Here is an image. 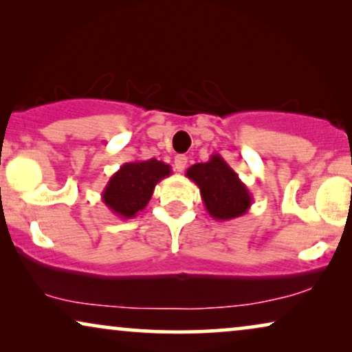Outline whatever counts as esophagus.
<instances>
[{"label": "esophagus", "instance_id": "34e87169", "mask_svg": "<svg viewBox=\"0 0 352 352\" xmlns=\"http://www.w3.org/2000/svg\"><path fill=\"white\" fill-rule=\"evenodd\" d=\"M187 166V157L186 155H176L175 157V168L176 171H184V168Z\"/></svg>", "mask_w": 352, "mask_h": 352}]
</instances>
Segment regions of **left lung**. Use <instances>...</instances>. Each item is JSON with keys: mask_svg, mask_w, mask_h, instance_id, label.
I'll list each match as a JSON object with an SVG mask.
<instances>
[{"mask_svg": "<svg viewBox=\"0 0 352 352\" xmlns=\"http://www.w3.org/2000/svg\"><path fill=\"white\" fill-rule=\"evenodd\" d=\"M186 176L199 186L201 200L211 218L235 219L252 206L253 199L247 186L219 153H213L208 162L192 165Z\"/></svg>", "mask_w": 352, "mask_h": 352, "instance_id": "1", "label": "left lung"}]
</instances>
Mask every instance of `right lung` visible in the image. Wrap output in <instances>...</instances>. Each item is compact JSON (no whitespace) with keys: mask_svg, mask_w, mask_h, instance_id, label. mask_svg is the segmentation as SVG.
Segmentation results:
<instances>
[{"mask_svg":"<svg viewBox=\"0 0 352 352\" xmlns=\"http://www.w3.org/2000/svg\"><path fill=\"white\" fill-rule=\"evenodd\" d=\"M170 175L171 166L157 158L124 163L110 176L102 201L118 218L131 219L146 208L158 182Z\"/></svg>","mask_w":352,"mask_h":352,"instance_id":"add662e5","label":"right lung"}]
</instances>
